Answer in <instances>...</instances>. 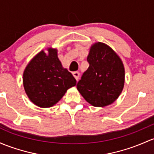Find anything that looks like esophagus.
<instances>
[{"instance_id": "esophagus-1", "label": "esophagus", "mask_w": 154, "mask_h": 154, "mask_svg": "<svg viewBox=\"0 0 154 154\" xmlns=\"http://www.w3.org/2000/svg\"><path fill=\"white\" fill-rule=\"evenodd\" d=\"M72 75H73L74 78H75V79H76L77 81L79 80V72H78V71H75V72H72Z\"/></svg>"}]
</instances>
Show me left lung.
I'll use <instances>...</instances> for the list:
<instances>
[{
  "mask_svg": "<svg viewBox=\"0 0 154 154\" xmlns=\"http://www.w3.org/2000/svg\"><path fill=\"white\" fill-rule=\"evenodd\" d=\"M88 69L76 87L91 105L103 107L115 101L123 89L125 70L123 62L110 47L97 42L87 57Z\"/></svg>",
  "mask_w": 154,
  "mask_h": 154,
  "instance_id": "obj_1",
  "label": "left lung"
}]
</instances>
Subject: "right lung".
I'll return each instance as SVG.
<instances>
[{
    "mask_svg": "<svg viewBox=\"0 0 154 154\" xmlns=\"http://www.w3.org/2000/svg\"><path fill=\"white\" fill-rule=\"evenodd\" d=\"M40 51L23 72V86L28 97L35 105L48 108L56 104L70 87L76 84L72 73L62 67L57 49Z\"/></svg>",
    "mask_w": 154,
    "mask_h": 154,
    "instance_id": "right-lung-1",
    "label": "right lung"
}]
</instances>
